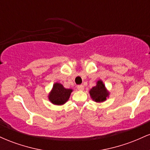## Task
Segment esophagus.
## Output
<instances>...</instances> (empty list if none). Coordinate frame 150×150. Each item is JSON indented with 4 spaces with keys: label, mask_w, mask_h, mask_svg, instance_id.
Masks as SVG:
<instances>
[{
    "label": "esophagus",
    "mask_w": 150,
    "mask_h": 150,
    "mask_svg": "<svg viewBox=\"0 0 150 150\" xmlns=\"http://www.w3.org/2000/svg\"><path fill=\"white\" fill-rule=\"evenodd\" d=\"M84 88H85V87H84V86L82 85H80L77 86V89H78V90L82 91L84 89Z\"/></svg>",
    "instance_id": "1"
}]
</instances>
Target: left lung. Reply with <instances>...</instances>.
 Returning a JSON list of instances; mask_svg holds the SVG:
<instances>
[{"mask_svg": "<svg viewBox=\"0 0 150 150\" xmlns=\"http://www.w3.org/2000/svg\"><path fill=\"white\" fill-rule=\"evenodd\" d=\"M89 94L93 100L96 102H102L106 100L109 93L106 90L102 81L99 80L97 82V85L90 89Z\"/></svg>", "mask_w": 150, "mask_h": 150, "instance_id": "obj_1", "label": "left lung"}]
</instances>
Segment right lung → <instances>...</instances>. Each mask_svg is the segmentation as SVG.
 I'll list each match as a JSON object with an SVG mask.
<instances>
[{"label": "right lung", "instance_id": "add662e5", "mask_svg": "<svg viewBox=\"0 0 150 150\" xmlns=\"http://www.w3.org/2000/svg\"><path fill=\"white\" fill-rule=\"evenodd\" d=\"M72 92L73 89H65L61 84L56 82L53 85L52 90L50 92L49 99L53 104H64L68 100Z\"/></svg>", "mask_w": 150, "mask_h": 150}]
</instances>
